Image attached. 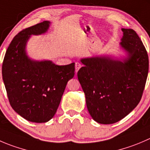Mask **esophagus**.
<instances>
[{
	"label": "esophagus",
	"mask_w": 150,
	"mask_h": 150,
	"mask_svg": "<svg viewBox=\"0 0 150 150\" xmlns=\"http://www.w3.org/2000/svg\"><path fill=\"white\" fill-rule=\"evenodd\" d=\"M81 67V64L79 62H75V72H78V71L79 70L80 68Z\"/></svg>",
	"instance_id": "34e87169"
}]
</instances>
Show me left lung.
Returning <instances> with one entry per match:
<instances>
[{"label":"left lung","mask_w":150,"mask_h":150,"mask_svg":"<svg viewBox=\"0 0 150 150\" xmlns=\"http://www.w3.org/2000/svg\"><path fill=\"white\" fill-rule=\"evenodd\" d=\"M122 59L109 56L81 59L78 78L85 94L88 113L100 124L117 122L142 99L149 71L147 52L135 30L122 28Z\"/></svg>","instance_id":"8db88e82"}]
</instances>
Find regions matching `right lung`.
<instances>
[{
    "mask_svg": "<svg viewBox=\"0 0 150 150\" xmlns=\"http://www.w3.org/2000/svg\"><path fill=\"white\" fill-rule=\"evenodd\" d=\"M50 25L44 21L20 31L10 43L3 62V81L10 105L32 122H47L54 117L67 83L75 75V63L59 66L52 61L33 60L26 53L30 36L46 33Z\"/></svg>",
    "mask_w": 150,
    "mask_h": 150,
    "instance_id": "obj_1",
    "label": "right lung"
}]
</instances>
